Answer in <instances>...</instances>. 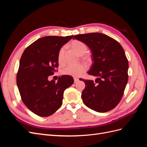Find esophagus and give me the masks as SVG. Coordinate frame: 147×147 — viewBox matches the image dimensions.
I'll return each mask as SVG.
<instances>
[{"label":"esophagus","mask_w":147,"mask_h":147,"mask_svg":"<svg viewBox=\"0 0 147 147\" xmlns=\"http://www.w3.org/2000/svg\"><path fill=\"white\" fill-rule=\"evenodd\" d=\"M74 83H77V82H78L79 78H76V77H74Z\"/></svg>","instance_id":"34e87169"}]
</instances>
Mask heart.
<instances>
[{
	"label": "heart",
	"mask_w": 147,
	"mask_h": 147,
	"mask_svg": "<svg viewBox=\"0 0 147 147\" xmlns=\"http://www.w3.org/2000/svg\"><path fill=\"white\" fill-rule=\"evenodd\" d=\"M70 46L73 50L76 51L78 55L84 59L88 60L90 59L89 56L85 53L88 51V47L84 42L80 40H74L70 43ZM65 47H62L58 53V61L59 63H63L64 61V53ZM86 70V66L83 63L78 64H68L63 70V73L65 75H70L72 77H78Z\"/></svg>",
	"instance_id": "obj_1"
}]
</instances>
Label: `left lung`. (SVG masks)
<instances>
[{
	"label": "left lung",
	"mask_w": 147,
	"mask_h": 147,
	"mask_svg": "<svg viewBox=\"0 0 147 147\" xmlns=\"http://www.w3.org/2000/svg\"><path fill=\"white\" fill-rule=\"evenodd\" d=\"M74 38L90 48L93 63L88 73L97 77L95 81L80 80L86 84L82 94L84 104L97 112L112 110L121 100L128 80V61L123 47L98 32L76 35Z\"/></svg>",
	"instance_id": "left-lung-1"
}]
</instances>
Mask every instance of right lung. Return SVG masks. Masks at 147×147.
Here are the masks:
<instances>
[{"mask_svg":"<svg viewBox=\"0 0 147 147\" xmlns=\"http://www.w3.org/2000/svg\"><path fill=\"white\" fill-rule=\"evenodd\" d=\"M74 35L47 36L25 49L20 61L16 83L23 103L38 116H50L63 104L64 92L74 83L70 75L48 81L58 67V53Z\"/></svg>","mask_w":147,"mask_h":147,"instance_id":"right-lung-1","label":"right lung"}]
</instances>
